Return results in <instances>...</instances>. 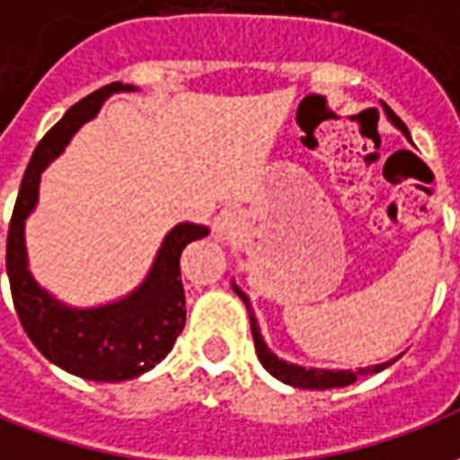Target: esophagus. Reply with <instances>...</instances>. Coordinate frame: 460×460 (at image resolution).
<instances>
[{
	"mask_svg": "<svg viewBox=\"0 0 460 460\" xmlns=\"http://www.w3.org/2000/svg\"><path fill=\"white\" fill-rule=\"evenodd\" d=\"M239 231H241V217L234 209L221 211L219 217L214 219V234H217V239L231 243V241L239 236Z\"/></svg>",
	"mask_w": 460,
	"mask_h": 460,
	"instance_id": "34e87169",
	"label": "esophagus"
}]
</instances>
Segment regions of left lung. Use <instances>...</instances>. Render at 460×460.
I'll use <instances>...</instances> for the list:
<instances>
[{
	"mask_svg": "<svg viewBox=\"0 0 460 460\" xmlns=\"http://www.w3.org/2000/svg\"><path fill=\"white\" fill-rule=\"evenodd\" d=\"M385 113L386 118L394 122L396 128L409 137L406 125L396 118L394 111H389V108L385 105ZM234 290H236V296L246 303V310H249L251 335H253V345H256V355H259L261 365H263L266 372H270L276 379H280L283 385L298 386V389H332V386H347V385H352V382H357V376L376 375V372H382L385 367L394 365V359H399V357H394V359H389V362H385V365L365 367V369H357V372H352V369H305V367L290 365V362H286V359H279V357L270 352L269 345L263 342L259 325H256V318H253V310H251V303L249 298H246V293H243L241 288H236V286H234Z\"/></svg>",
	"mask_w": 460,
	"mask_h": 460,
	"instance_id": "obj_1",
	"label": "left lung"
}]
</instances>
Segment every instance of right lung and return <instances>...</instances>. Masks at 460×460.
<instances>
[{"label": "right lung", "mask_w": 460, "mask_h": 460, "mask_svg": "<svg viewBox=\"0 0 460 460\" xmlns=\"http://www.w3.org/2000/svg\"><path fill=\"white\" fill-rule=\"evenodd\" d=\"M118 91L135 88L111 84L85 95L36 145L6 234V273L22 328L49 362L93 382L135 379L167 357L187 320L180 273L181 251L209 234L199 224H177L162 241L145 283L111 305L68 308L31 279L26 266L24 221L39 201L41 172L64 152L74 132L95 118L105 98Z\"/></svg>", "instance_id": "add662e5"}]
</instances>
